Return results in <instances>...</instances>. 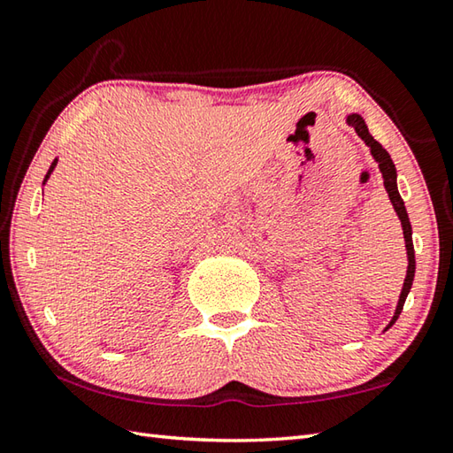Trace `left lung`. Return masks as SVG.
Returning a JSON list of instances; mask_svg holds the SVG:
<instances>
[{"instance_id":"1","label":"left lung","mask_w":453,"mask_h":453,"mask_svg":"<svg viewBox=\"0 0 453 453\" xmlns=\"http://www.w3.org/2000/svg\"><path fill=\"white\" fill-rule=\"evenodd\" d=\"M347 125L352 127L357 130V134L363 138L365 144L370 148V154H372L374 162L378 164V168L382 172V178H384V188L386 192H388V198L394 205V211L398 213V219L402 224V232H404V242H406V255H408V269H406V279H404V285H402V291H400V299H398V305L396 311H394V317L388 323L390 328L394 323H396V319L400 317L402 307H404L406 297L410 289H412V281H414V273H416V257H414V243H412V226H410V218H408V211H406V205L404 200L400 198V192H398V184H396V166H394V162L390 158V154L384 150L380 142H376L372 134L368 133V127L365 119L360 117L357 112H350L347 114Z\"/></svg>"}]
</instances>
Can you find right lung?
Wrapping results in <instances>:
<instances>
[{"mask_svg":"<svg viewBox=\"0 0 453 453\" xmlns=\"http://www.w3.org/2000/svg\"><path fill=\"white\" fill-rule=\"evenodd\" d=\"M57 160H59V158H55V160L51 162V166H49V170H47V174H45V180H43V184L47 182V180H49V178H51V174H53V170H55V166H57Z\"/></svg>","mask_w":453,"mask_h":453,"instance_id":"add662e5","label":"right lung"}]
</instances>
